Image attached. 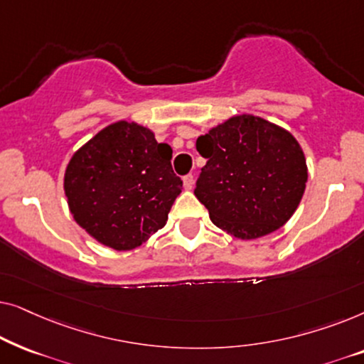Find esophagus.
<instances>
[{
	"mask_svg": "<svg viewBox=\"0 0 364 364\" xmlns=\"http://www.w3.org/2000/svg\"><path fill=\"white\" fill-rule=\"evenodd\" d=\"M193 183H196V178H193V176H191V173L183 177V188H186V191H192Z\"/></svg>",
	"mask_w": 364,
	"mask_h": 364,
	"instance_id": "34e87169",
	"label": "esophagus"
}]
</instances>
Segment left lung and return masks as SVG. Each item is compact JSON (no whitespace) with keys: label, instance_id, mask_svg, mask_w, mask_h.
Instances as JSON below:
<instances>
[{"label":"left lung","instance_id":"1","mask_svg":"<svg viewBox=\"0 0 364 364\" xmlns=\"http://www.w3.org/2000/svg\"><path fill=\"white\" fill-rule=\"evenodd\" d=\"M207 159L193 193L213 225L255 240L290 220L308 181L303 149L291 132L267 119L240 114L197 139Z\"/></svg>","mask_w":364,"mask_h":364}]
</instances>
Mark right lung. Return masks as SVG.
Returning a JSON list of instances; mask_svg holds the SVG:
<instances>
[{
  "label": "right lung",
  "mask_w": 364,
  "mask_h": 364,
  "mask_svg": "<svg viewBox=\"0 0 364 364\" xmlns=\"http://www.w3.org/2000/svg\"><path fill=\"white\" fill-rule=\"evenodd\" d=\"M172 149L149 127L117 121L77 149L64 172L69 212L94 240L132 250L166 225L182 181Z\"/></svg>",
  "instance_id": "obj_1"
}]
</instances>
